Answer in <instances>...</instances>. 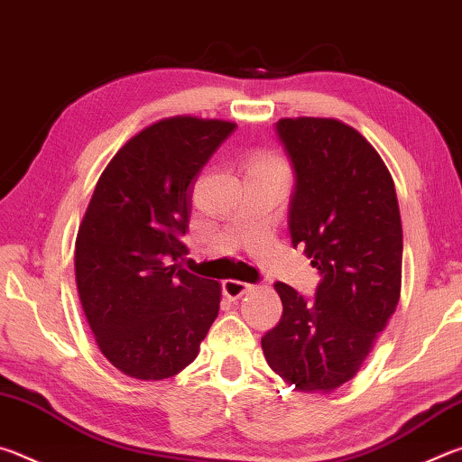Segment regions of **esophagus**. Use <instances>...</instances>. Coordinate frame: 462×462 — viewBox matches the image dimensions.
Here are the masks:
<instances>
[{"instance_id":"34e87169","label":"esophagus","mask_w":462,"mask_h":462,"mask_svg":"<svg viewBox=\"0 0 462 462\" xmlns=\"http://www.w3.org/2000/svg\"><path fill=\"white\" fill-rule=\"evenodd\" d=\"M224 293L230 297V300H240L242 295L253 291V285L250 283H242V281H236V279H226L224 283Z\"/></svg>"}]
</instances>
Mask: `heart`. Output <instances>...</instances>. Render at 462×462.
<instances>
[{
  "label": "heart",
  "mask_w": 462,
  "mask_h": 462,
  "mask_svg": "<svg viewBox=\"0 0 462 462\" xmlns=\"http://www.w3.org/2000/svg\"><path fill=\"white\" fill-rule=\"evenodd\" d=\"M256 165H279V162H275L273 159H259V161H254Z\"/></svg>",
  "instance_id": "b5f03b06"
}]
</instances>
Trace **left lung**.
<instances>
[{
    "label": "left lung",
    "mask_w": 462,
    "mask_h": 462,
    "mask_svg": "<svg viewBox=\"0 0 462 462\" xmlns=\"http://www.w3.org/2000/svg\"><path fill=\"white\" fill-rule=\"evenodd\" d=\"M275 132L295 173L291 245L322 281L314 300L275 283L283 316L263 336V353L287 385L330 393L361 369L400 301V206L385 162L355 128L283 118Z\"/></svg>",
    "instance_id": "1"
}]
</instances>
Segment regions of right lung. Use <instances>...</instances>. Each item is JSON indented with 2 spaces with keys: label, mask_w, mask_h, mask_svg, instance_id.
I'll return each mask as SVG.
<instances>
[{
  "label": "right lung",
  "mask_w": 462,
  "mask_h": 462,
  "mask_svg": "<svg viewBox=\"0 0 462 462\" xmlns=\"http://www.w3.org/2000/svg\"><path fill=\"white\" fill-rule=\"evenodd\" d=\"M236 124L173 116L104 169L77 232L75 279L101 353L140 381L175 377L199 353L220 283L181 267L198 175Z\"/></svg>",
  "instance_id": "obj_1"
}]
</instances>
